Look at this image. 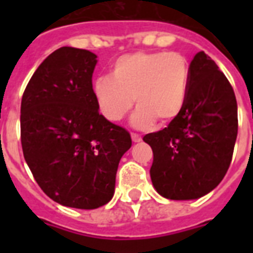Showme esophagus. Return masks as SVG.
Segmentation results:
<instances>
[{
  "label": "esophagus",
  "instance_id": "34e87169",
  "mask_svg": "<svg viewBox=\"0 0 253 253\" xmlns=\"http://www.w3.org/2000/svg\"><path fill=\"white\" fill-rule=\"evenodd\" d=\"M131 139H132V142H134V143L142 142V138H140V136H139L138 134H134V132L131 134Z\"/></svg>",
  "mask_w": 253,
  "mask_h": 253
}]
</instances>
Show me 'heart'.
Here are the masks:
<instances>
[{"label":"heart","instance_id":"obj_1","mask_svg":"<svg viewBox=\"0 0 253 253\" xmlns=\"http://www.w3.org/2000/svg\"><path fill=\"white\" fill-rule=\"evenodd\" d=\"M190 67L178 52H134L113 63L111 77L93 83V97L99 114L109 122H118L132 103L131 118L136 128H148L156 122L169 123L181 114L188 98Z\"/></svg>","mask_w":253,"mask_h":253}]
</instances>
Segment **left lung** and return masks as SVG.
I'll return each instance as SVG.
<instances>
[{"mask_svg": "<svg viewBox=\"0 0 253 253\" xmlns=\"http://www.w3.org/2000/svg\"><path fill=\"white\" fill-rule=\"evenodd\" d=\"M238 135L234 89L215 61L201 51L190 63L188 98L168 127L143 140L154 152L152 185L168 200H197L223 180Z\"/></svg>", "mask_w": 253, "mask_h": 253, "instance_id": "left-lung-1", "label": "left lung"}]
</instances>
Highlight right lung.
I'll return each instance as SVG.
<instances>
[{
	"instance_id": "1",
	"label": "right lung",
	"mask_w": 253,
	"mask_h": 253,
	"mask_svg": "<svg viewBox=\"0 0 253 253\" xmlns=\"http://www.w3.org/2000/svg\"><path fill=\"white\" fill-rule=\"evenodd\" d=\"M97 55L61 47L30 79L21 103V142L34 178L57 204L91 210L114 196L121 158L130 150L123 127L99 114L91 76Z\"/></svg>"
}]
</instances>
